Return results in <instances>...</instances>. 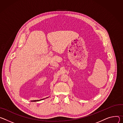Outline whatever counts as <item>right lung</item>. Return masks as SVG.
Here are the masks:
<instances>
[{
    "instance_id": "add662e5",
    "label": "right lung",
    "mask_w": 123,
    "mask_h": 123,
    "mask_svg": "<svg viewBox=\"0 0 123 123\" xmlns=\"http://www.w3.org/2000/svg\"><path fill=\"white\" fill-rule=\"evenodd\" d=\"M48 98V97H47V98ZM45 98H44V99H40V100H34V101H31L32 102H37V101H41V100H43V99H44Z\"/></svg>"
}]
</instances>
